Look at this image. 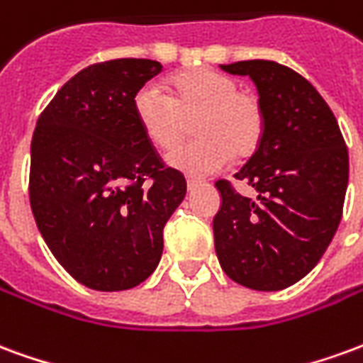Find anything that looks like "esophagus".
Wrapping results in <instances>:
<instances>
[{"mask_svg": "<svg viewBox=\"0 0 363 363\" xmlns=\"http://www.w3.org/2000/svg\"><path fill=\"white\" fill-rule=\"evenodd\" d=\"M200 184V181L198 179H186V186H189V190H194Z\"/></svg>", "mask_w": 363, "mask_h": 363, "instance_id": "1", "label": "esophagus"}]
</instances>
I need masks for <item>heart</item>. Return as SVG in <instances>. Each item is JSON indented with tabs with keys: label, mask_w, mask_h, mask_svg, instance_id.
Segmentation results:
<instances>
[{
	"label": "heart",
	"mask_w": 363,
	"mask_h": 363,
	"mask_svg": "<svg viewBox=\"0 0 363 363\" xmlns=\"http://www.w3.org/2000/svg\"><path fill=\"white\" fill-rule=\"evenodd\" d=\"M171 96L145 85L134 96L135 118L159 150H173L194 122L196 142L174 150L167 163L186 174L202 177L228 165L229 159L257 153L267 114L259 95L237 89L233 77L213 69H194L169 82Z\"/></svg>",
	"instance_id": "obj_1"
}]
</instances>
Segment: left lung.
<instances>
[{
  "label": "left lung",
  "mask_w": 363,
  "mask_h": 363,
  "mask_svg": "<svg viewBox=\"0 0 363 363\" xmlns=\"http://www.w3.org/2000/svg\"><path fill=\"white\" fill-rule=\"evenodd\" d=\"M249 75L267 126L257 153L235 173L259 192L241 196L218 181L213 243L223 272L245 288L278 291L311 272L333 241L348 186V150L335 114L305 77L270 60L221 66Z\"/></svg>",
  "instance_id": "1"
}]
</instances>
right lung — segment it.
<instances>
[{
    "instance_id": "1",
    "label": "right lung",
    "mask_w": 363,
    "mask_h": 363,
    "mask_svg": "<svg viewBox=\"0 0 363 363\" xmlns=\"http://www.w3.org/2000/svg\"><path fill=\"white\" fill-rule=\"evenodd\" d=\"M163 66L93 64L54 95L30 143L28 196L52 255L75 280L122 291L147 280L163 228L186 194L135 118L134 96Z\"/></svg>"
}]
</instances>
